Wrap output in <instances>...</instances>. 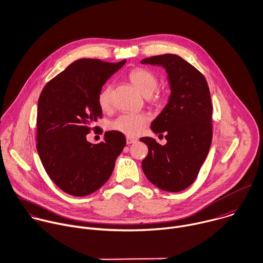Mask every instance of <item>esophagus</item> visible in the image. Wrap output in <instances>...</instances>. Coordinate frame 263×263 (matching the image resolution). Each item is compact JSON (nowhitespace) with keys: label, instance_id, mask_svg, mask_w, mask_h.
I'll use <instances>...</instances> for the list:
<instances>
[{"label":"esophagus","instance_id":"34e87169","mask_svg":"<svg viewBox=\"0 0 263 263\" xmlns=\"http://www.w3.org/2000/svg\"><path fill=\"white\" fill-rule=\"evenodd\" d=\"M137 140L134 139V138H130V137H126V143L127 144H133V143H136Z\"/></svg>","mask_w":263,"mask_h":263}]
</instances>
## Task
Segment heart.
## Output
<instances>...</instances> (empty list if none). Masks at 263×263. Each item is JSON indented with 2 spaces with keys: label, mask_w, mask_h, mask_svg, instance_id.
Here are the masks:
<instances>
[{
  "label": "heart",
  "mask_w": 263,
  "mask_h": 263,
  "mask_svg": "<svg viewBox=\"0 0 263 263\" xmlns=\"http://www.w3.org/2000/svg\"><path fill=\"white\" fill-rule=\"evenodd\" d=\"M129 80L144 96H148L149 100H160L161 94L159 92H155L157 85H159V80H157V77L152 71L145 68H136L130 71ZM111 94V85L106 86L99 92L97 102L102 111H106L110 108ZM147 120V116L143 113H126L118 116L115 120H113L111 122V128L128 137H136L142 133Z\"/></svg>",
  "instance_id": "1"
}]
</instances>
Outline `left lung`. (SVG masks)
I'll return each instance as SVG.
<instances>
[{
	"label": "left lung",
	"instance_id": "1",
	"mask_svg": "<svg viewBox=\"0 0 263 263\" xmlns=\"http://www.w3.org/2000/svg\"><path fill=\"white\" fill-rule=\"evenodd\" d=\"M141 63L163 66L171 89L167 106L151 123L155 134H166L167 143L162 146L152 138L140 139L148 146L142 169L155 186L180 192L196 180L212 145L211 92L204 76L177 55L153 56Z\"/></svg>",
	"mask_w": 263,
	"mask_h": 263
}]
</instances>
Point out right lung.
Here are the masks:
<instances>
[{
	"label": "right lung",
	"mask_w": 263,
	"mask_h": 263,
	"mask_svg": "<svg viewBox=\"0 0 263 263\" xmlns=\"http://www.w3.org/2000/svg\"><path fill=\"white\" fill-rule=\"evenodd\" d=\"M125 62L77 60L39 96L36 148L49 178L69 195L87 196L106 183L126 144L124 135L115 130L98 144L86 139L102 115L97 102L102 86Z\"/></svg>",
	"instance_id": "obj_1"
}]
</instances>
